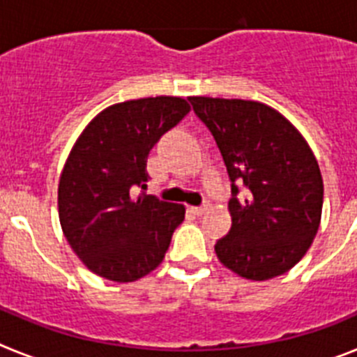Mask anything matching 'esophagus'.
<instances>
[{"label":"esophagus","mask_w":357,"mask_h":357,"mask_svg":"<svg viewBox=\"0 0 357 357\" xmlns=\"http://www.w3.org/2000/svg\"><path fill=\"white\" fill-rule=\"evenodd\" d=\"M209 211V204L206 206H200V207H191V213L197 214V216H202V214H206Z\"/></svg>","instance_id":"1"}]
</instances>
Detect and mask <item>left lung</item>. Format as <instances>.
I'll use <instances>...</instances> for the list:
<instances>
[{"instance_id": "8db88e82", "label": "left lung", "mask_w": 357, "mask_h": 357, "mask_svg": "<svg viewBox=\"0 0 357 357\" xmlns=\"http://www.w3.org/2000/svg\"><path fill=\"white\" fill-rule=\"evenodd\" d=\"M232 181L229 234L214 245L225 268L248 280L291 270L320 227L324 181L307 141L279 110L252 100L189 96ZM245 195L238 199L235 181Z\"/></svg>"}]
</instances>
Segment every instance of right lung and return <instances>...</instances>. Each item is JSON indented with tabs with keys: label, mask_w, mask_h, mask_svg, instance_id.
<instances>
[{
	"label": "right lung",
	"mask_w": 357,
	"mask_h": 357,
	"mask_svg": "<svg viewBox=\"0 0 357 357\" xmlns=\"http://www.w3.org/2000/svg\"><path fill=\"white\" fill-rule=\"evenodd\" d=\"M184 98L155 96L102 110L73 144L59 181V220L91 272L134 282L164 259L185 207L139 193L153 144L188 114Z\"/></svg>",
	"instance_id": "right-lung-1"
}]
</instances>
